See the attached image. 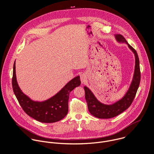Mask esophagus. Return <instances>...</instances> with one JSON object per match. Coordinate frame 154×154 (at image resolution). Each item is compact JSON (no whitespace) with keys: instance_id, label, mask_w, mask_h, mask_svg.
I'll list each match as a JSON object with an SVG mask.
<instances>
[{"instance_id":"obj_1","label":"esophagus","mask_w":154,"mask_h":154,"mask_svg":"<svg viewBox=\"0 0 154 154\" xmlns=\"http://www.w3.org/2000/svg\"><path fill=\"white\" fill-rule=\"evenodd\" d=\"M80 78H81V81L82 84L85 83L86 82V81H87V76H86V75L85 74L81 75Z\"/></svg>"}]
</instances>
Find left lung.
Instances as JSON below:
<instances>
[{
  "mask_svg": "<svg viewBox=\"0 0 154 154\" xmlns=\"http://www.w3.org/2000/svg\"><path fill=\"white\" fill-rule=\"evenodd\" d=\"M116 40L119 42H125L128 45L129 48L134 54L135 68L130 88L123 98L111 105H106L101 103L95 97L92 92L87 87H84L85 92V100L88 104V108L90 113L94 117L100 119H110L121 114L131 105L136 96L137 89L140 81V71L139 66V60L136 51L129 44L125 37L121 34L116 35Z\"/></svg>",
  "mask_w": 154,
  "mask_h": 154,
  "instance_id": "1",
  "label": "left lung"
}]
</instances>
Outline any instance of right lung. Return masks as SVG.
<instances>
[{"label": "right lung", "instance_id": "right-lung-1", "mask_svg": "<svg viewBox=\"0 0 154 154\" xmlns=\"http://www.w3.org/2000/svg\"><path fill=\"white\" fill-rule=\"evenodd\" d=\"M15 72V62L12 80V88L20 106L26 114L42 123L56 122L66 116L68 112L69 93L81 85L79 76L69 81L51 98L43 102H37L31 100L21 91L17 81Z\"/></svg>", "mask_w": 154, "mask_h": 154}]
</instances>
